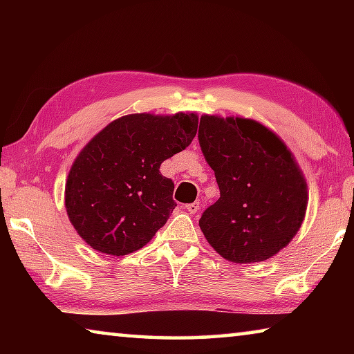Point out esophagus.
I'll return each mask as SVG.
<instances>
[{"mask_svg":"<svg viewBox=\"0 0 354 354\" xmlns=\"http://www.w3.org/2000/svg\"><path fill=\"white\" fill-rule=\"evenodd\" d=\"M200 201H195V203H190V205H185V209H187V211L190 212V214H196L200 211Z\"/></svg>","mask_w":354,"mask_h":354,"instance_id":"34e87169","label":"esophagus"}]
</instances>
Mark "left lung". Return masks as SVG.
I'll list each match as a JSON object with an SVG mask.
<instances>
[{"label":"left lung","mask_w":354,"mask_h":354,"mask_svg":"<svg viewBox=\"0 0 354 354\" xmlns=\"http://www.w3.org/2000/svg\"><path fill=\"white\" fill-rule=\"evenodd\" d=\"M198 140L220 189L200 218L203 234L231 262L270 259L297 234L308 207L293 154L270 129L241 117L203 115Z\"/></svg>","instance_id":"1"}]
</instances>
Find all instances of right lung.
Here are the masks:
<instances>
[{"label":"right lung","mask_w":354,"mask_h":354,"mask_svg":"<svg viewBox=\"0 0 354 354\" xmlns=\"http://www.w3.org/2000/svg\"><path fill=\"white\" fill-rule=\"evenodd\" d=\"M196 113H131L100 131L82 148L65 184L68 218L100 253L140 250L169 220L175 184L160 164L190 145Z\"/></svg>","instance_id":"1"}]
</instances>
